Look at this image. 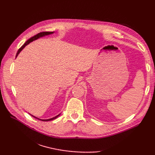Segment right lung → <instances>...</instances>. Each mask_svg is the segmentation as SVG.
Returning a JSON list of instances; mask_svg holds the SVG:
<instances>
[{
  "label": "right lung",
  "instance_id": "1",
  "mask_svg": "<svg viewBox=\"0 0 155 155\" xmlns=\"http://www.w3.org/2000/svg\"><path fill=\"white\" fill-rule=\"evenodd\" d=\"M53 33H54V32H40V33H38V34H37V35H35L34 37H31V38H29L27 42H25V43L24 45H23L22 46V47L18 49L17 53H16V58L17 57V56L18 55V54L20 53V52H21L22 51V49L26 47V46L28 45L29 43H30V42H32V41H35V40H37V39L39 38H41V37H45V36H47V35H52V34H53ZM60 114H59L57 115V116H56V117H53V118H48V119H41V118H37V117H36L33 116V115H32V114H31V116L33 117H35V118H37V119L40 120H42V121H50V120L55 119V118H57Z\"/></svg>",
  "mask_w": 155,
  "mask_h": 155
}]
</instances>
